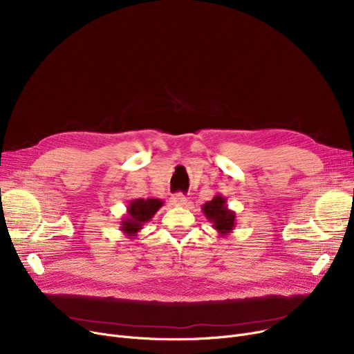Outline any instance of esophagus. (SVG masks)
<instances>
[{
    "label": "esophagus",
    "mask_w": 354,
    "mask_h": 354,
    "mask_svg": "<svg viewBox=\"0 0 354 354\" xmlns=\"http://www.w3.org/2000/svg\"><path fill=\"white\" fill-rule=\"evenodd\" d=\"M171 202H172V205L183 207V205H187V196H185L183 194H176L171 198Z\"/></svg>",
    "instance_id": "esophagus-1"
}]
</instances>
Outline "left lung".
<instances>
[{
  "label": "left lung",
  "mask_w": 354,
  "mask_h": 354,
  "mask_svg": "<svg viewBox=\"0 0 354 354\" xmlns=\"http://www.w3.org/2000/svg\"><path fill=\"white\" fill-rule=\"evenodd\" d=\"M202 212L221 236L231 234L236 225L235 212L228 208L227 198L219 194L215 195L211 201L203 203Z\"/></svg>",
  "instance_id": "1"
}]
</instances>
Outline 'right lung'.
Wrapping results in <instances>:
<instances>
[{"mask_svg":"<svg viewBox=\"0 0 354 354\" xmlns=\"http://www.w3.org/2000/svg\"><path fill=\"white\" fill-rule=\"evenodd\" d=\"M163 205V201L147 198V199H132L129 202L127 211L120 222V231L129 238L133 239L138 232L143 228L146 222L151 221L153 215Z\"/></svg>","mask_w":354,"mask_h":354,"instance_id":"1","label":"right lung"}]
</instances>
